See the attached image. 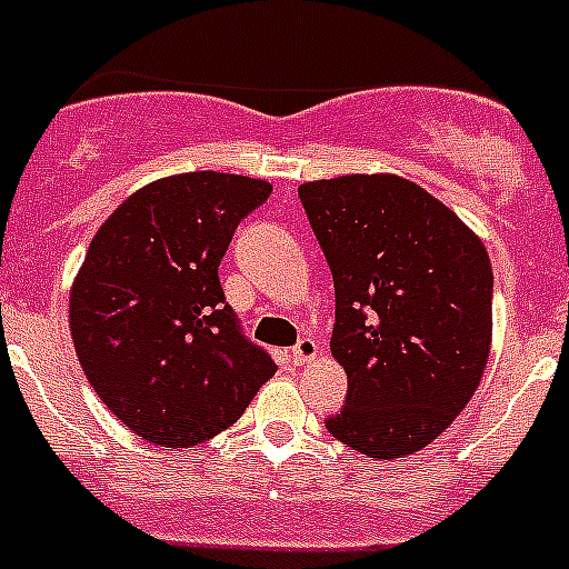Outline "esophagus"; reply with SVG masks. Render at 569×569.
Instances as JSON below:
<instances>
[{"instance_id": "obj_1", "label": "esophagus", "mask_w": 569, "mask_h": 569, "mask_svg": "<svg viewBox=\"0 0 569 569\" xmlns=\"http://www.w3.org/2000/svg\"><path fill=\"white\" fill-rule=\"evenodd\" d=\"M317 357H320V348H317L315 339H309V337H302L300 342L291 348V362L295 365H309V362H315Z\"/></svg>"}]
</instances>
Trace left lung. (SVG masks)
<instances>
[{
	"label": "left lung",
	"instance_id": "8db88e82",
	"mask_svg": "<svg viewBox=\"0 0 569 569\" xmlns=\"http://www.w3.org/2000/svg\"><path fill=\"white\" fill-rule=\"evenodd\" d=\"M333 274V359L348 396L328 432L390 460L432 443L463 412L491 348V260L418 184L390 173L297 190Z\"/></svg>",
	"mask_w": 569,
	"mask_h": 569
}]
</instances>
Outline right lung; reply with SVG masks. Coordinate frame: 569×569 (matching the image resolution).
<instances>
[{
  "label": "right lung",
  "instance_id": "obj_1",
  "mask_svg": "<svg viewBox=\"0 0 569 569\" xmlns=\"http://www.w3.org/2000/svg\"><path fill=\"white\" fill-rule=\"evenodd\" d=\"M272 184L182 173L137 190L89 243L69 297L78 362L106 407L157 446H196L243 416L278 365L243 333L219 263Z\"/></svg>",
  "mask_w": 569,
  "mask_h": 569
}]
</instances>
